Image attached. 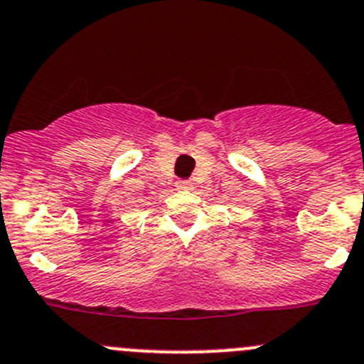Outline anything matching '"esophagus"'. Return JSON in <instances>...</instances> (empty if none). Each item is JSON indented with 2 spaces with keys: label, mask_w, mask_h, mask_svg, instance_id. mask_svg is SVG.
Returning a JSON list of instances; mask_svg holds the SVG:
<instances>
[{
  "label": "esophagus",
  "mask_w": 364,
  "mask_h": 364,
  "mask_svg": "<svg viewBox=\"0 0 364 364\" xmlns=\"http://www.w3.org/2000/svg\"><path fill=\"white\" fill-rule=\"evenodd\" d=\"M176 186L181 190H188V188H192V183H190L188 179H179V181L176 183Z\"/></svg>",
  "instance_id": "esophagus-1"
}]
</instances>
